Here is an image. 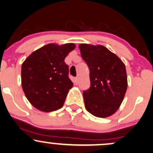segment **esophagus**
<instances>
[{"instance_id":"34e87169","label":"esophagus","mask_w":153,"mask_h":153,"mask_svg":"<svg viewBox=\"0 0 153 153\" xmlns=\"http://www.w3.org/2000/svg\"><path fill=\"white\" fill-rule=\"evenodd\" d=\"M75 85L78 84V78H75Z\"/></svg>"}]
</instances>
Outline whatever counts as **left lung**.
Returning a JSON list of instances; mask_svg holds the SVG:
<instances>
[{"label": "left lung", "mask_w": 153, "mask_h": 153, "mask_svg": "<svg viewBox=\"0 0 153 153\" xmlns=\"http://www.w3.org/2000/svg\"><path fill=\"white\" fill-rule=\"evenodd\" d=\"M79 49L90 70V87L82 93L87 111L97 117H109L119 109L126 92L125 65L104 46L82 44Z\"/></svg>", "instance_id": "left-lung-1"}]
</instances>
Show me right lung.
<instances>
[{"label":"right lung","instance_id":"1","mask_svg":"<svg viewBox=\"0 0 153 153\" xmlns=\"http://www.w3.org/2000/svg\"><path fill=\"white\" fill-rule=\"evenodd\" d=\"M74 44H49L30 54L22 65L21 80L25 96L34 107L49 112L63 107L73 83L68 77L66 56Z\"/></svg>","mask_w":153,"mask_h":153}]
</instances>
